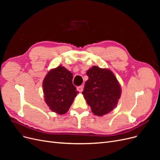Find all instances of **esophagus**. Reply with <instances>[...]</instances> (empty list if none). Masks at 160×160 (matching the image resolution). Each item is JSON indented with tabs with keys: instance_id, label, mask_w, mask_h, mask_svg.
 <instances>
[{
	"instance_id": "34e87169",
	"label": "esophagus",
	"mask_w": 160,
	"mask_h": 160,
	"mask_svg": "<svg viewBox=\"0 0 160 160\" xmlns=\"http://www.w3.org/2000/svg\"><path fill=\"white\" fill-rule=\"evenodd\" d=\"M77 90H78L79 92H82L83 90V86L81 85V86L77 87Z\"/></svg>"
}]
</instances>
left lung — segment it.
Returning a JSON list of instances; mask_svg holds the SVG:
<instances>
[{"label":"left lung","mask_w":160,"mask_h":160,"mask_svg":"<svg viewBox=\"0 0 160 160\" xmlns=\"http://www.w3.org/2000/svg\"><path fill=\"white\" fill-rule=\"evenodd\" d=\"M89 79L82 93L93 113L98 116L108 114L117 105L121 88L114 74L109 69L93 66L87 71Z\"/></svg>","instance_id":"left-lung-1"}]
</instances>
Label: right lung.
I'll use <instances>...</instances> for the list:
<instances>
[{
	"label": "right lung",
	"mask_w": 160,
	"mask_h": 160,
	"mask_svg": "<svg viewBox=\"0 0 160 160\" xmlns=\"http://www.w3.org/2000/svg\"><path fill=\"white\" fill-rule=\"evenodd\" d=\"M72 74L59 66L48 72L43 81L45 101L53 112L62 115L68 111L78 93L72 82Z\"/></svg>",
	"instance_id": "obj_1"
}]
</instances>
